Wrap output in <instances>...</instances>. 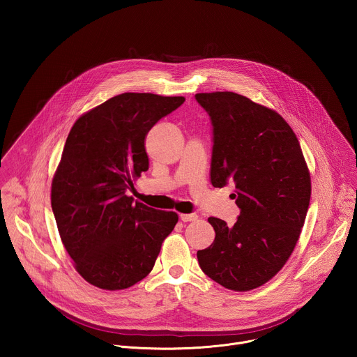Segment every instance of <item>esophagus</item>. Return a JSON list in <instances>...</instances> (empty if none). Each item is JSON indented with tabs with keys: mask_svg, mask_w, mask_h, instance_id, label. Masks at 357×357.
<instances>
[{
	"mask_svg": "<svg viewBox=\"0 0 357 357\" xmlns=\"http://www.w3.org/2000/svg\"><path fill=\"white\" fill-rule=\"evenodd\" d=\"M197 219V215H195V213H182L181 215V220L182 222H195Z\"/></svg>",
	"mask_w": 357,
	"mask_h": 357,
	"instance_id": "1",
	"label": "esophagus"
}]
</instances>
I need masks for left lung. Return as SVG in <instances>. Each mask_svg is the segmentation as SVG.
<instances>
[{
    "mask_svg": "<svg viewBox=\"0 0 357 357\" xmlns=\"http://www.w3.org/2000/svg\"><path fill=\"white\" fill-rule=\"evenodd\" d=\"M213 126L211 182L236 183L233 226L209 218L216 237L197 251L209 278L233 291L270 281L288 261L307 218L311 175L299 141L273 109L233 91L197 93Z\"/></svg>",
    "mask_w": 357,
    "mask_h": 357,
    "instance_id": "obj_1",
    "label": "left lung"
}]
</instances>
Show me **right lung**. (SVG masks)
<instances>
[{
	"instance_id": "obj_1",
	"label": "right lung",
	"mask_w": 357,
	"mask_h": 357,
	"mask_svg": "<svg viewBox=\"0 0 357 357\" xmlns=\"http://www.w3.org/2000/svg\"><path fill=\"white\" fill-rule=\"evenodd\" d=\"M185 97L123 93L73 124L52 179L50 202L76 271L91 285L119 291L145 278L178 223L126 192L148 169L145 137Z\"/></svg>"
}]
</instances>
